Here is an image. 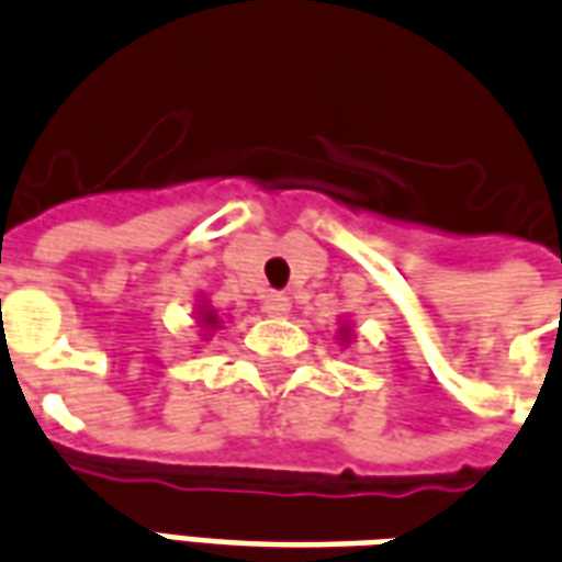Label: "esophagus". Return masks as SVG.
Wrapping results in <instances>:
<instances>
[{
	"mask_svg": "<svg viewBox=\"0 0 562 562\" xmlns=\"http://www.w3.org/2000/svg\"><path fill=\"white\" fill-rule=\"evenodd\" d=\"M265 313L268 316H289L292 313V301H289V294H282V292H270L268 297H265Z\"/></svg>",
	"mask_w": 562,
	"mask_h": 562,
	"instance_id": "esophagus-1",
	"label": "esophagus"
}]
</instances>
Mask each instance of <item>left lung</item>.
Returning a JSON list of instances; mask_svg holds the SVG:
<instances>
[{"mask_svg":"<svg viewBox=\"0 0 562 562\" xmlns=\"http://www.w3.org/2000/svg\"><path fill=\"white\" fill-rule=\"evenodd\" d=\"M349 325H344V328H340V331H337V340H340V344H349Z\"/></svg>","mask_w":562,"mask_h":562,"instance_id":"8db88e82","label":"left lung"}]
</instances>
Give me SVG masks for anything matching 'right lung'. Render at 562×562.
I'll list each match as a JSON object with an SVG mask.
<instances>
[{
	"mask_svg": "<svg viewBox=\"0 0 562 562\" xmlns=\"http://www.w3.org/2000/svg\"><path fill=\"white\" fill-rule=\"evenodd\" d=\"M198 322H200V328H203V331L210 335V331H215V328H218V313H215V310L210 307L206 301H200V304H198Z\"/></svg>",
	"mask_w": 562,
	"mask_h": 562,
	"instance_id": "obj_1",
	"label": "right lung"
}]
</instances>
